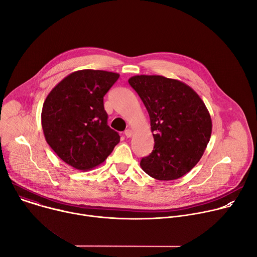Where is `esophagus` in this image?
Masks as SVG:
<instances>
[{
  "mask_svg": "<svg viewBox=\"0 0 257 257\" xmlns=\"http://www.w3.org/2000/svg\"><path fill=\"white\" fill-rule=\"evenodd\" d=\"M132 134H133V131H132L131 129H127V130L125 131V136H126L127 138L131 137V136H132Z\"/></svg>",
  "mask_w": 257,
  "mask_h": 257,
  "instance_id": "esophagus-1",
  "label": "esophagus"
}]
</instances>
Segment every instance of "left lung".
<instances>
[{"instance_id": "8db88e82", "label": "left lung", "mask_w": 257, "mask_h": 257, "mask_svg": "<svg viewBox=\"0 0 257 257\" xmlns=\"http://www.w3.org/2000/svg\"><path fill=\"white\" fill-rule=\"evenodd\" d=\"M128 82L148 109L155 139L141 169L161 181L184 176L199 162L210 139L212 124L203 100L184 82L160 75H136Z\"/></svg>"}]
</instances>
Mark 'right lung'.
<instances>
[{"instance_id": "add662e5", "label": "right lung", "mask_w": 257, "mask_h": 257, "mask_svg": "<svg viewBox=\"0 0 257 257\" xmlns=\"http://www.w3.org/2000/svg\"><path fill=\"white\" fill-rule=\"evenodd\" d=\"M120 75L102 70L75 71L48 94L42 111L45 138L69 166L87 171L98 166L120 142L107 126L103 96Z\"/></svg>"}]
</instances>
